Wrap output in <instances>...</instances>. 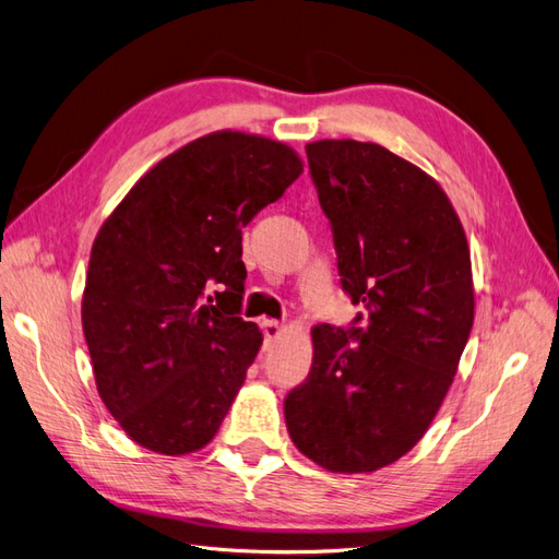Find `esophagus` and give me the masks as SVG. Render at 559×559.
<instances>
[{
	"mask_svg": "<svg viewBox=\"0 0 559 559\" xmlns=\"http://www.w3.org/2000/svg\"><path fill=\"white\" fill-rule=\"evenodd\" d=\"M261 326L265 333V341H273V337H277L282 333V324H277V321H273V319H265Z\"/></svg>",
	"mask_w": 559,
	"mask_h": 559,
	"instance_id": "1",
	"label": "esophagus"
}]
</instances>
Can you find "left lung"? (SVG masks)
<instances>
[{"label":"left lung","instance_id":"8db88e82","mask_svg":"<svg viewBox=\"0 0 559 559\" xmlns=\"http://www.w3.org/2000/svg\"><path fill=\"white\" fill-rule=\"evenodd\" d=\"M306 151L343 289L366 314L312 329L284 419L321 468L370 473L413 450L448 394L476 308L471 251L450 198L411 160L357 140Z\"/></svg>","mask_w":559,"mask_h":559}]
</instances>
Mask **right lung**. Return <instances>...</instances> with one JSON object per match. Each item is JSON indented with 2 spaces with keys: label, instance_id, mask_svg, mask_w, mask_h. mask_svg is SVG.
Instances as JSON below:
<instances>
[{
  "label": "right lung",
  "instance_id": "add662e5",
  "mask_svg": "<svg viewBox=\"0 0 559 559\" xmlns=\"http://www.w3.org/2000/svg\"><path fill=\"white\" fill-rule=\"evenodd\" d=\"M300 173L289 144L210 132L151 167L99 228L81 324L99 399L134 443L189 454L222 427L263 343L238 317L242 228Z\"/></svg>",
  "mask_w": 559,
  "mask_h": 559
}]
</instances>
